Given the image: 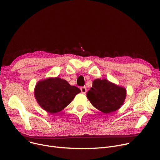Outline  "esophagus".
<instances>
[{
  "mask_svg": "<svg viewBox=\"0 0 160 160\" xmlns=\"http://www.w3.org/2000/svg\"><path fill=\"white\" fill-rule=\"evenodd\" d=\"M80 90H81L82 93H83V94L86 93V91H87V89H86V88L84 87V86H83V87H81V88H80Z\"/></svg>",
  "mask_w": 160,
  "mask_h": 160,
  "instance_id": "esophagus-1",
  "label": "esophagus"
}]
</instances>
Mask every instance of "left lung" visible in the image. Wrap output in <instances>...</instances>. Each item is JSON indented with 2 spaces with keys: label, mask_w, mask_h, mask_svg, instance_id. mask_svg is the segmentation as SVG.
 <instances>
[{
  "label": "left lung",
  "mask_w": 160,
  "mask_h": 160,
  "mask_svg": "<svg viewBox=\"0 0 160 160\" xmlns=\"http://www.w3.org/2000/svg\"><path fill=\"white\" fill-rule=\"evenodd\" d=\"M127 91L124 88L104 79H96L87 93V97L95 108L104 113H110L122 105Z\"/></svg>",
  "instance_id": "1"
}]
</instances>
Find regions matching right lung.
Wrapping results in <instances>:
<instances>
[{"label": "right lung", "mask_w": 160, "mask_h": 160, "mask_svg": "<svg viewBox=\"0 0 160 160\" xmlns=\"http://www.w3.org/2000/svg\"><path fill=\"white\" fill-rule=\"evenodd\" d=\"M80 92L77 87L56 77L39 82L35 88V97L45 111L55 113L68 106Z\"/></svg>", "instance_id": "add662e5"}]
</instances>
